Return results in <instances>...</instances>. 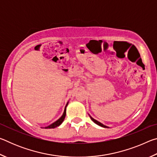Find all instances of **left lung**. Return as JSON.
Masks as SVG:
<instances>
[{"label": "left lung", "mask_w": 157, "mask_h": 157, "mask_svg": "<svg viewBox=\"0 0 157 157\" xmlns=\"http://www.w3.org/2000/svg\"><path fill=\"white\" fill-rule=\"evenodd\" d=\"M90 118H91V120L94 122V123H95V124H98V125H100V126H101V127H107V126H105V125H104V124H102V123H100V122H98V121H96V120H95L94 118H93L91 116H90Z\"/></svg>", "instance_id": "1"}]
</instances>
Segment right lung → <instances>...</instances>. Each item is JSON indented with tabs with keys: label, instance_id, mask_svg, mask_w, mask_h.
I'll use <instances>...</instances> for the list:
<instances>
[{
	"label": "right lung",
	"instance_id": "add662e5",
	"mask_svg": "<svg viewBox=\"0 0 157 157\" xmlns=\"http://www.w3.org/2000/svg\"><path fill=\"white\" fill-rule=\"evenodd\" d=\"M67 105H68V103H67V104H66V105L65 109H64V111H63V113L62 116L61 117V118H60L59 119H58V120H57L56 122H55L54 123H52V124H50V125H49V126H48V127H45V129L55 128V127H58V126H59L60 124L62 123V122L63 121V120H64V118H65V117H66V107H67Z\"/></svg>",
	"mask_w": 157,
	"mask_h": 157
}]
</instances>
